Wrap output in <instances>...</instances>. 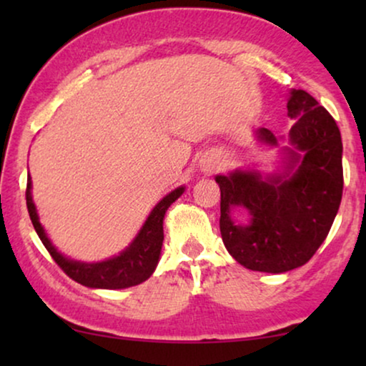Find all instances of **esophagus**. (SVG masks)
Returning <instances> with one entry per match:
<instances>
[{"label":"esophagus","mask_w":366,"mask_h":366,"mask_svg":"<svg viewBox=\"0 0 366 366\" xmlns=\"http://www.w3.org/2000/svg\"><path fill=\"white\" fill-rule=\"evenodd\" d=\"M202 167H203V172L204 173H213L214 169L219 168V162H218L217 158H207L202 163Z\"/></svg>","instance_id":"esophagus-1"}]
</instances>
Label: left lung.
<instances>
[{"label":"left lung","instance_id":"8db88e82","mask_svg":"<svg viewBox=\"0 0 366 366\" xmlns=\"http://www.w3.org/2000/svg\"><path fill=\"white\" fill-rule=\"evenodd\" d=\"M288 117L295 119L290 142L305 152H290L285 177L262 179L258 173L237 172L217 177L222 192L219 232L229 254L253 272L283 273L310 262L328 237L343 194L342 134L332 114L303 89H293ZM263 143L277 144L267 128L258 129ZM244 206L252 214L249 225H234L229 209Z\"/></svg>","mask_w":366,"mask_h":366}]
</instances>
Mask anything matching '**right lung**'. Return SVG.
<instances>
[{"mask_svg": "<svg viewBox=\"0 0 366 366\" xmlns=\"http://www.w3.org/2000/svg\"><path fill=\"white\" fill-rule=\"evenodd\" d=\"M182 193L183 188H177L174 192L167 194L153 208L152 214L148 217L147 223L143 224V228L139 229L134 242L119 257H114L102 263L73 262V259L64 258L61 253H58L56 248L49 243L46 234H44L43 227L38 222L36 208H34V203L31 199V178H28L26 183V207L33 227L36 229L44 248L48 249L51 258L69 278L89 288L119 290L134 287V285L143 283L144 280L152 277L154 268H157L159 252H162L164 213H167L169 204L174 199H178Z\"/></svg>", "mask_w": 366, "mask_h": 366, "instance_id": "add662e5", "label": "right lung"}]
</instances>
